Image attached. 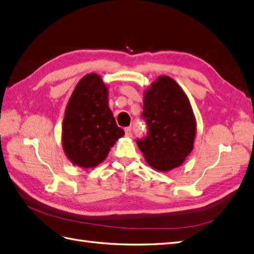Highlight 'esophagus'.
Returning <instances> with one entry per match:
<instances>
[{"instance_id": "esophagus-1", "label": "esophagus", "mask_w": 254, "mask_h": 254, "mask_svg": "<svg viewBox=\"0 0 254 254\" xmlns=\"http://www.w3.org/2000/svg\"><path fill=\"white\" fill-rule=\"evenodd\" d=\"M125 131H126V135H127V137H131L132 136V127H126Z\"/></svg>"}]
</instances>
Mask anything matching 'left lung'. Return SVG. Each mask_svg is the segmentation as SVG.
<instances>
[{
  "label": "left lung",
  "instance_id": "left-lung-1",
  "mask_svg": "<svg viewBox=\"0 0 254 254\" xmlns=\"http://www.w3.org/2000/svg\"><path fill=\"white\" fill-rule=\"evenodd\" d=\"M143 118L148 132L136 143L145 160L160 172L180 167L193 149L197 123L187 95L168 75L144 93Z\"/></svg>",
  "mask_w": 254,
  "mask_h": 254
}]
</instances>
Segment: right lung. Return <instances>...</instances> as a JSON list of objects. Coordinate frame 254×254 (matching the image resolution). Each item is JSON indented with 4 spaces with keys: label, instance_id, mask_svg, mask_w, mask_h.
Returning <instances> with one entry per match:
<instances>
[{
    "label": "right lung",
    "instance_id": "add662e5",
    "mask_svg": "<svg viewBox=\"0 0 254 254\" xmlns=\"http://www.w3.org/2000/svg\"><path fill=\"white\" fill-rule=\"evenodd\" d=\"M125 135L108 106V88L96 73L82 78L64 110L62 141L64 155L75 166L90 169L108 156Z\"/></svg>",
    "mask_w": 254,
    "mask_h": 254
}]
</instances>
